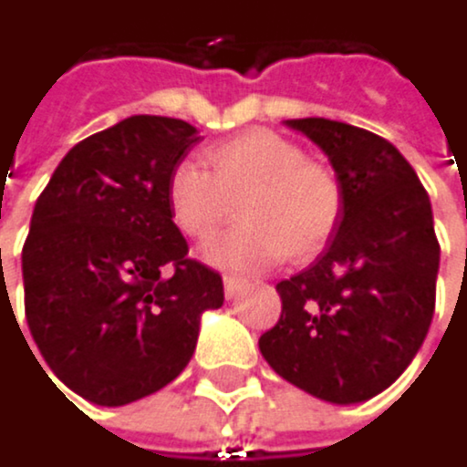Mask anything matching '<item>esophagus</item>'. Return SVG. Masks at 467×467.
<instances>
[{
	"mask_svg": "<svg viewBox=\"0 0 467 467\" xmlns=\"http://www.w3.org/2000/svg\"><path fill=\"white\" fill-rule=\"evenodd\" d=\"M246 279L244 276H232V274H226L223 276V293H226V298H235L241 290H246Z\"/></svg>",
	"mask_w": 467,
	"mask_h": 467,
	"instance_id": "obj_1",
	"label": "esophagus"
}]
</instances>
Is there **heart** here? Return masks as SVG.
<instances>
[{
	"label": "heart",
	"instance_id": "heart-1",
	"mask_svg": "<svg viewBox=\"0 0 467 467\" xmlns=\"http://www.w3.org/2000/svg\"><path fill=\"white\" fill-rule=\"evenodd\" d=\"M210 169L180 161L166 180L174 226L193 241H207L238 215L246 223L215 238L204 257L223 268H257L306 260L326 246L342 215L337 171L306 158L304 147L274 130H249L213 144Z\"/></svg>",
	"mask_w": 467,
	"mask_h": 467
}]
</instances>
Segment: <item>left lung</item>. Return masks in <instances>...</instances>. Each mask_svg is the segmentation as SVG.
I'll return each instance as SVG.
<instances>
[{"instance_id":"1","label":"left lung","mask_w":467,"mask_h":467,"mask_svg":"<svg viewBox=\"0 0 467 467\" xmlns=\"http://www.w3.org/2000/svg\"><path fill=\"white\" fill-rule=\"evenodd\" d=\"M287 125L328 155L342 215L323 254L276 285L282 317L260 350L301 391L364 402L408 369L435 315L441 244L430 196L383 136L323 117Z\"/></svg>"}]
</instances>
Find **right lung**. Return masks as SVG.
<instances>
[{
	"mask_svg": "<svg viewBox=\"0 0 467 467\" xmlns=\"http://www.w3.org/2000/svg\"><path fill=\"white\" fill-rule=\"evenodd\" d=\"M196 141L185 119L128 117L78 141L35 202L21 252L29 334L48 369L95 405L171 383L202 312L223 304L221 276L188 257L166 199L171 166Z\"/></svg>",
	"mask_w": 467,
	"mask_h": 467,
	"instance_id": "obj_1",
	"label": "right lung"
}]
</instances>
